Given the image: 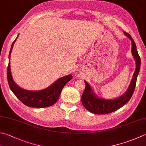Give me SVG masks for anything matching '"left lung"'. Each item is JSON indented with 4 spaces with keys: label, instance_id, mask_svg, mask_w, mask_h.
<instances>
[{
    "label": "left lung",
    "instance_id": "1",
    "mask_svg": "<svg viewBox=\"0 0 146 146\" xmlns=\"http://www.w3.org/2000/svg\"><path fill=\"white\" fill-rule=\"evenodd\" d=\"M124 33L132 41V53L136 63V68L129 87L126 92L118 98L115 99H104L97 97L94 93L92 87L86 81H84L85 88L82 96V102L85 109L91 113L98 115L112 113L124 106L129 101L133 95L136 85L137 78L141 68V58L137 50L135 43L132 36L125 31H124Z\"/></svg>",
    "mask_w": 146,
    "mask_h": 146
}]
</instances>
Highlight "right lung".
<instances>
[{"instance_id":"add662e5","label":"right lung","mask_w":146,"mask_h":146,"mask_svg":"<svg viewBox=\"0 0 146 146\" xmlns=\"http://www.w3.org/2000/svg\"><path fill=\"white\" fill-rule=\"evenodd\" d=\"M17 38L11 45L9 55V60L13 45ZM72 78V75H68L60 78L50 86L45 89L37 91L28 90L19 87L13 80L11 75L10 61H9L7 66V80L11 91L20 101L27 106L31 108H47L55 104L59 98L62 88Z\"/></svg>"}]
</instances>
